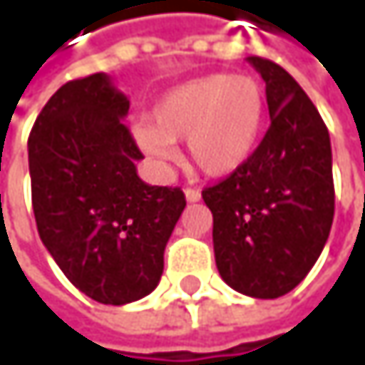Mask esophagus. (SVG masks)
<instances>
[{
  "instance_id": "obj_1",
  "label": "esophagus",
  "mask_w": 365,
  "mask_h": 365,
  "mask_svg": "<svg viewBox=\"0 0 365 365\" xmlns=\"http://www.w3.org/2000/svg\"><path fill=\"white\" fill-rule=\"evenodd\" d=\"M183 194H185V200H187V202H198V200H200V192L194 190V187H185Z\"/></svg>"
}]
</instances>
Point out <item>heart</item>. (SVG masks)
<instances>
[{"label":"heart","instance_id":"b5f03b06","mask_svg":"<svg viewBox=\"0 0 365 365\" xmlns=\"http://www.w3.org/2000/svg\"><path fill=\"white\" fill-rule=\"evenodd\" d=\"M137 126L139 148L156 163L175 158V141L185 139L187 163L207 178L237 173L259 143L266 124L264 86L250 76L211 73L165 93Z\"/></svg>","mask_w":365,"mask_h":365}]
</instances>
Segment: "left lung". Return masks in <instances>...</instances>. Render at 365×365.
I'll use <instances>...</instances> for the list:
<instances>
[{
    "label": "left lung",
    "instance_id": "1",
    "mask_svg": "<svg viewBox=\"0 0 365 365\" xmlns=\"http://www.w3.org/2000/svg\"><path fill=\"white\" fill-rule=\"evenodd\" d=\"M247 63L266 84L270 126L254 156L205 187L202 200L222 279L268 300L292 292L324 252L334 220L331 145L317 108L281 65Z\"/></svg>",
    "mask_w": 365,
    "mask_h": 365
}]
</instances>
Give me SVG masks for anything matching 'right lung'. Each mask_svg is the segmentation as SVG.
<instances>
[{"mask_svg": "<svg viewBox=\"0 0 365 365\" xmlns=\"http://www.w3.org/2000/svg\"><path fill=\"white\" fill-rule=\"evenodd\" d=\"M128 99L110 76L63 84L29 135L39 239L65 277L101 304L152 294L165 247L185 207L180 187L137 175L143 158L124 126Z\"/></svg>", "mask_w": 365, "mask_h": 365, "instance_id": "obj_1", "label": "right lung"}]
</instances>
